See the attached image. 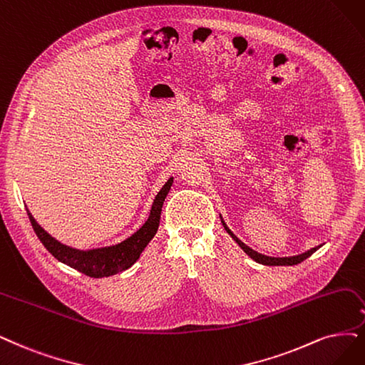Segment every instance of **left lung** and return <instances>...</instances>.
<instances>
[{"label":"left lung","instance_id":"1","mask_svg":"<svg viewBox=\"0 0 365 365\" xmlns=\"http://www.w3.org/2000/svg\"><path fill=\"white\" fill-rule=\"evenodd\" d=\"M222 225H224V228L227 230V233L230 235V236L237 242L239 247H240L242 250H244L252 260H255L257 263H262V264H267V266H292V264H298V263L304 262L305 259H308L309 255H312L313 252H316V251L320 248V245H319V247L312 248V250L307 251V252H304V254L293 255V257H269V255H263V254H260V252H257V251L251 250L248 245H245V244H244V242L239 240V239L232 233L230 228H228V227L225 225V222H224V221H222Z\"/></svg>","mask_w":365,"mask_h":365}]
</instances>
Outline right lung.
I'll return each instance as SVG.
<instances>
[{"instance_id": "obj_1", "label": "right lung", "mask_w": 365, "mask_h": 365, "mask_svg": "<svg viewBox=\"0 0 365 365\" xmlns=\"http://www.w3.org/2000/svg\"><path fill=\"white\" fill-rule=\"evenodd\" d=\"M173 183V179H170L162 190L158 192L153 206L150 210V217L144 222V225L140 228L137 233H133L126 240L120 242L117 245L113 247H105L98 250H90V251H79L71 247H66L60 244L58 240L49 236L42 227H40L33 215L26 209L29 213V218L31 221V225L40 242L45 245V248L56 257L58 262L71 266L76 271L86 274L91 278H103V277H111L115 275L125 269L130 267L135 262L140 259V254L144 251L148 242L153 239V236L158 232L159 220H160V210L162 205H164L165 197L170 191Z\"/></svg>"}]
</instances>
